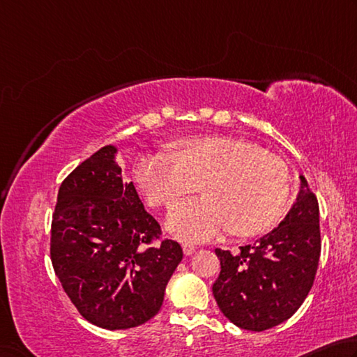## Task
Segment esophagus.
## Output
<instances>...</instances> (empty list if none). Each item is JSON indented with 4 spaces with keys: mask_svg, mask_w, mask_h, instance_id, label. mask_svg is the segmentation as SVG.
I'll list each match as a JSON object with an SVG mask.
<instances>
[{
    "mask_svg": "<svg viewBox=\"0 0 357 357\" xmlns=\"http://www.w3.org/2000/svg\"><path fill=\"white\" fill-rule=\"evenodd\" d=\"M182 248H183V252H185L186 255H191V254L196 252V246L191 245V243H183Z\"/></svg>",
    "mask_w": 357,
    "mask_h": 357,
    "instance_id": "esophagus-1",
    "label": "esophagus"
}]
</instances>
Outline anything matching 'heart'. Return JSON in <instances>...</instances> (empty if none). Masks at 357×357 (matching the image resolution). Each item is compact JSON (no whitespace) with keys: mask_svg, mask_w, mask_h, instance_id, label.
I'll return each instance as SVG.
<instances>
[{"mask_svg":"<svg viewBox=\"0 0 357 357\" xmlns=\"http://www.w3.org/2000/svg\"><path fill=\"white\" fill-rule=\"evenodd\" d=\"M175 150V155L146 153L135 166L136 183L153 207L172 208L202 182L205 197L180 204L169 215L172 235L205 241L229 229L249 236L279 218L290 183L287 166L276 156L230 136L190 137Z\"/></svg>","mask_w":357,"mask_h":357,"instance_id":"b5f03b06","label":"heart"}]
</instances>
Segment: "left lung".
Segmentation results:
<instances>
[{"label":"left lung","mask_w":357,"mask_h":357,"mask_svg":"<svg viewBox=\"0 0 357 357\" xmlns=\"http://www.w3.org/2000/svg\"><path fill=\"white\" fill-rule=\"evenodd\" d=\"M276 229L234 255L216 249L221 261L213 284L218 307L241 329L266 331L295 314L314 285L321 252L320 208L307 180Z\"/></svg>","instance_id":"8db88e82"}]
</instances>
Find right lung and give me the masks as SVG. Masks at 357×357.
<instances>
[{
	"label": "right lung",
	"instance_id": "add662e5",
	"mask_svg": "<svg viewBox=\"0 0 357 357\" xmlns=\"http://www.w3.org/2000/svg\"><path fill=\"white\" fill-rule=\"evenodd\" d=\"M117 147L105 146L67 175L52 221V264L75 307L98 328L130 329L161 309L183 259L162 240L133 182L123 183Z\"/></svg>",
	"mask_w": 357,
	"mask_h": 357
}]
</instances>
